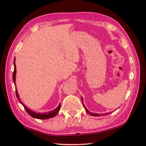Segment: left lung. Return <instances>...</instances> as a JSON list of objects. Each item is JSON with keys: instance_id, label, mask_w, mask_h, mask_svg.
Returning a JSON list of instances; mask_svg holds the SVG:
<instances>
[{"instance_id": "8db88e82", "label": "left lung", "mask_w": 146, "mask_h": 146, "mask_svg": "<svg viewBox=\"0 0 146 146\" xmlns=\"http://www.w3.org/2000/svg\"><path fill=\"white\" fill-rule=\"evenodd\" d=\"M82 102H83V107H84V108H85V110H86V112H87L88 113H89L90 115H92V116H95V117H98V116H100V114H97V113H92L91 112H90V111L87 110V108H86V107H85V105H84V104H83V98L82 97ZM110 113V112L109 113H102L101 115H108V114H109Z\"/></svg>"}]
</instances>
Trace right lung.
Returning a JSON list of instances; mask_svg holds the SVG:
<instances>
[{
  "mask_svg": "<svg viewBox=\"0 0 146 146\" xmlns=\"http://www.w3.org/2000/svg\"><path fill=\"white\" fill-rule=\"evenodd\" d=\"M15 59H14V72H13V75H12V79H13V82L14 85L15 86V93H16V97L18 98L19 101L20 103L23 105V107L25 108L26 111H27L29 115L31 116L33 118H36V119H50V118L54 117H55L56 115L58 113L59 111L60 110V107H61V104H60V105H58V107L56 108H55L54 110L49 111V112H44L43 113H36L35 111H34L33 110H31V109H29V108H27L25 105H24L23 102H22L20 100L19 98V96L18 92L17 90V88H16V84H15V75H16V66H15Z\"/></svg>",
  "mask_w": 146,
  "mask_h": 146,
  "instance_id": "right-lung-1",
  "label": "right lung"
}]
</instances>
